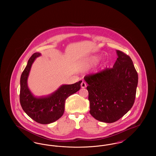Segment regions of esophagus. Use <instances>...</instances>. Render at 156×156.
I'll list each match as a JSON object with an SVG mask.
<instances>
[{
    "mask_svg": "<svg viewBox=\"0 0 156 156\" xmlns=\"http://www.w3.org/2000/svg\"><path fill=\"white\" fill-rule=\"evenodd\" d=\"M81 86L82 88H84L87 87V83L85 82L82 81V82L81 84Z\"/></svg>",
    "mask_w": 156,
    "mask_h": 156,
    "instance_id": "esophagus-1",
    "label": "esophagus"
}]
</instances>
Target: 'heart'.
Masks as SVG:
<instances>
[{
  "label": "heart",
  "instance_id": "obj_1",
  "mask_svg": "<svg viewBox=\"0 0 156 156\" xmlns=\"http://www.w3.org/2000/svg\"><path fill=\"white\" fill-rule=\"evenodd\" d=\"M98 61V57H93L92 59H90L89 60V64H95V63H96V62H97Z\"/></svg>",
  "mask_w": 156,
  "mask_h": 156
}]
</instances>
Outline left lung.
Segmentation results:
<instances>
[{
    "mask_svg": "<svg viewBox=\"0 0 156 156\" xmlns=\"http://www.w3.org/2000/svg\"><path fill=\"white\" fill-rule=\"evenodd\" d=\"M112 68L87 75L90 114L98 120L113 123L133 106L138 74L130 57L120 50Z\"/></svg>",
    "mask_w": 156,
    "mask_h": 156,
    "instance_id": "left-lung-1",
    "label": "left lung"
}]
</instances>
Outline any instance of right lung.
Listing matches in <instances>:
<instances>
[{"mask_svg": "<svg viewBox=\"0 0 156 156\" xmlns=\"http://www.w3.org/2000/svg\"><path fill=\"white\" fill-rule=\"evenodd\" d=\"M40 54L36 52L30 57L20 78V102L23 111L33 120L40 124H49L64 114L67 98L81 88V81L71 85H63L51 95L44 98L34 97L27 87V78L34 59Z\"/></svg>", "mask_w": 156, "mask_h": 156, "instance_id": "right-lung-1", "label": "right lung"}]
</instances>
